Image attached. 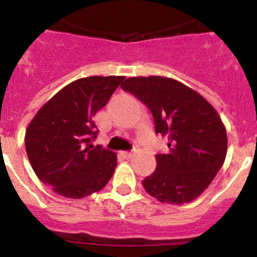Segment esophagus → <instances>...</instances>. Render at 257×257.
Masks as SVG:
<instances>
[{"label": "esophagus", "mask_w": 257, "mask_h": 257, "mask_svg": "<svg viewBox=\"0 0 257 257\" xmlns=\"http://www.w3.org/2000/svg\"><path fill=\"white\" fill-rule=\"evenodd\" d=\"M133 154H134V152H122V156H123L124 158H130Z\"/></svg>", "instance_id": "esophagus-1"}]
</instances>
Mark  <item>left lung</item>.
Instances as JSON below:
<instances>
[{
    "label": "left lung",
    "instance_id": "8db88e82",
    "mask_svg": "<svg viewBox=\"0 0 257 257\" xmlns=\"http://www.w3.org/2000/svg\"><path fill=\"white\" fill-rule=\"evenodd\" d=\"M121 86L151 109L156 133L169 138L170 152L157 154V169L143 180L144 189L170 205L196 199L215 179L228 151L225 126L216 109L169 77H130Z\"/></svg>",
    "mask_w": 257,
    "mask_h": 257
}]
</instances>
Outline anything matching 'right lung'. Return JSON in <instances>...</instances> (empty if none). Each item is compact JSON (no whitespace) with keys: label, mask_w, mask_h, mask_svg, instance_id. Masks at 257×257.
<instances>
[{"label":"right lung","mask_w":257,"mask_h":257,"mask_svg":"<svg viewBox=\"0 0 257 257\" xmlns=\"http://www.w3.org/2000/svg\"><path fill=\"white\" fill-rule=\"evenodd\" d=\"M123 76H91L70 82L41 106L26 131V151L41 181L59 196L79 199L103 189L117 154L94 147L96 112Z\"/></svg>","instance_id":"obj_1"}]
</instances>
